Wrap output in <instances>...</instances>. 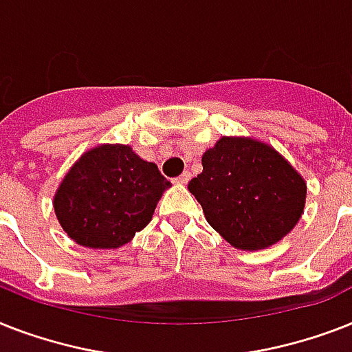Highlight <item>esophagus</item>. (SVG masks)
<instances>
[{
	"label": "esophagus",
	"mask_w": 352,
	"mask_h": 352,
	"mask_svg": "<svg viewBox=\"0 0 352 352\" xmlns=\"http://www.w3.org/2000/svg\"><path fill=\"white\" fill-rule=\"evenodd\" d=\"M190 179H192V173H190V171H182L181 175L177 177V179H173V182H177V184H186Z\"/></svg>",
	"instance_id": "obj_1"
}]
</instances>
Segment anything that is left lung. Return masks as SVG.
I'll return each instance as SVG.
<instances>
[{
  "mask_svg": "<svg viewBox=\"0 0 352 352\" xmlns=\"http://www.w3.org/2000/svg\"><path fill=\"white\" fill-rule=\"evenodd\" d=\"M188 190L212 228L243 250L267 248L289 234L307 195L305 181L276 149L230 137L203 155V173Z\"/></svg>",
  "mask_w": 352,
  "mask_h": 352,
  "instance_id": "obj_1",
  "label": "left lung"
}]
</instances>
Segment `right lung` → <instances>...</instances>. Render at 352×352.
Segmentation results:
<instances>
[{
    "mask_svg": "<svg viewBox=\"0 0 352 352\" xmlns=\"http://www.w3.org/2000/svg\"><path fill=\"white\" fill-rule=\"evenodd\" d=\"M170 182L129 146H98L80 157L54 195V212L71 239L118 248L151 221Z\"/></svg>",
    "mask_w": 352,
    "mask_h": 352,
    "instance_id": "1",
    "label": "right lung"
}]
</instances>
